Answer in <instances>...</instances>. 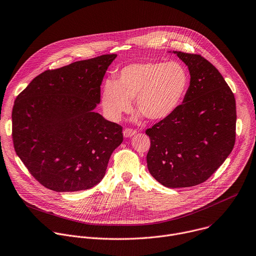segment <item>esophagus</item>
Instances as JSON below:
<instances>
[{"mask_svg":"<svg viewBox=\"0 0 256 256\" xmlns=\"http://www.w3.org/2000/svg\"><path fill=\"white\" fill-rule=\"evenodd\" d=\"M122 134H124V138H130V136H134L136 134V132L134 130H132V128H124Z\"/></svg>","mask_w":256,"mask_h":256,"instance_id":"1","label":"esophagus"}]
</instances>
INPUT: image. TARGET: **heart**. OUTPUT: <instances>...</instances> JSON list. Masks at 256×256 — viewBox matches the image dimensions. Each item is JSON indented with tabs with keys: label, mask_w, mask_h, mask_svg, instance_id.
Here are the masks:
<instances>
[{
	"label": "heart",
	"mask_w": 256,
	"mask_h": 256,
	"mask_svg": "<svg viewBox=\"0 0 256 256\" xmlns=\"http://www.w3.org/2000/svg\"><path fill=\"white\" fill-rule=\"evenodd\" d=\"M188 85V73L180 63H132L120 69L114 80L104 82L100 104L106 118L114 122L130 110L132 100L146 118L162 120L178 108Z\"/></svg>",
	"instance_id": "b5f03b06"
}]
</instances>
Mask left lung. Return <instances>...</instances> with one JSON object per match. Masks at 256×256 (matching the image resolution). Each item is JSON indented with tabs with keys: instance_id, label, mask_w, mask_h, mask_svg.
<instances>
[{
	"instance_id": "obj_1",
	"label": "left lung",
	"mask_w": 256,
	"mask_h": 256,
	"mask_svg": "<svg viewBox=\"0 0 256 256\" xmlns=\"http://www.w3.org/2000/svg\"><path fill=\"white\" fill-rule=\"evenodd\" d=\"M173 53L188 66L190 85L174 114L146 130L150 140L146 162L162 186L186 188L205 182L232 152L236 104L223 76L208 60Z\"/></svg>"
}]
</instances>
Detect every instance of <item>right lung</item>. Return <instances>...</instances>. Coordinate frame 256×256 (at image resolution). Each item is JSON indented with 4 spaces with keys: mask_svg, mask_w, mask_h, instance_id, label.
Here are the masks:
<instances>
[{
    "mask_svg": "<svg viewBox=\"0 0 256 256\" xmlns=\"http://www.w3.org/2000/svg\"><path fill=\"white\" fill-rule=\"evenodd\" d=\"M116 54L47 70L17 96L16 154L31 175L55 192L88 190L104 177L122 128L94 112L100 85Z\"/></svg>",
    "mask_w": 256,
    "mask_h": 256,
    "instance_id": "right-lung-1",
    "label": "right lung"
}]
</instances>
